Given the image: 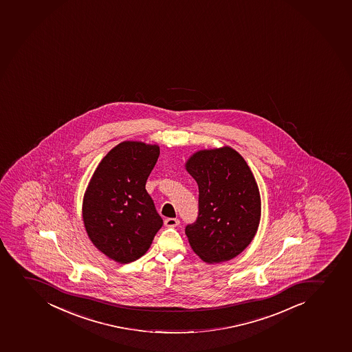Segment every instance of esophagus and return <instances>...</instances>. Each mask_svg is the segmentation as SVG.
Listing matches in <instances>:
<instances>
[{
    "instance_id": "esophagus-1",
    "label": "esophagus",
    "mask_w": 352,
    "mask_h": 352,
    "mask_svg": "<svg viewBox=\"0 0 352 352\" xmlns=\"http://www.w3.org/2000/svg\"><path fill=\"white\" fill-rule=\"evenodd\" d=\"M164 224L167 228H175V226H178L180 224V221H179L178 218H167L164 221Z\"/></svg>"
}]
</instances>
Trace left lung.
<instances>
[{
    "label": "left lung",
    "mask_w": 352,
    "mask_h": 352,
    "mask_svg": "<svg viewBox=\"0 0 352 352\" xmlns=\"http://www.w3.org/2000/svg\"><path fill=\"white\" fill-rule=\"evenodd\" d=\"M186 170L199 186V216L186 228L196 255L207 263L230 261L258 232L261 196L246 160L231 146L204 148Z\"/></svg>",
    "instance_id": "1"
}]
</instances>
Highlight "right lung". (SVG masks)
<instances>
[{"mask_svg": "<svg viewBox=\"0 0 352 352\" xmlns=\"http://www.w3.org/2000/svg\"><path fill=\"white\" fill-rule=\"evenodd\" d=\"M160 145L124 141L102 158L84 192L82 216L89 239L118 263L143 256L163 226L145 189Z\"/></svg>", "mask_w": 352, "mask_h": 352, "instance_id": "1", "label": "right lung"}]
</instances>
